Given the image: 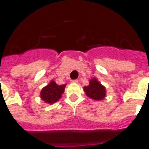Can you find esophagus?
Wrapping results in <instances>:
<instances>
[{
	"instance_id": "1",
	"label": "esophagus",
	"mask_w": 149,
	"mask_h": 149,
	"mask_svg": "<svg viewBox=\"0 0 149 149\" xmlns=\"http://www.w3.org/2000/svg\"><path fill=\"white\" fill-rule=\"evenodd\" d=\"M71 82H72V83H77V82H78V80H77V79L71 80Z\"/></svg>"
}]
</instances>
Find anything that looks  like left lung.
<instances>
[{"mask_svg": "<svg viewBox=\"0 0 149 149\" xmlns=\"http://www.w3.org/2000/svg\"><path fill=\"white\" fill-rule=\"evenodd\" d=\"M84 91L86 96L94 100H103L107 96L105 86L101 85L95 77H93L89 81V85L84 87Z\"/></svg>", "mask_w": 149, "mask_h": 149, "instance_id": "1", "label": "left lung"}]
</instances>
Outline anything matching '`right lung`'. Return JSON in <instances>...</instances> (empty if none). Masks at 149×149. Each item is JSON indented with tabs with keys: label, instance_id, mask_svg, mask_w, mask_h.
Masks as SVG:
<instances>
[{
	"label": "right lung",
	"instance_id": "1",
	"mask_svg": "<svg viewBox=\"0 0 149 149\" xmlns=\"http://www.w3.org/2000/svg\"><path fill=\"white\" fill-rule=\"evenodd\" d=\"M66 84L57 85L54 80H52L46 86L42 88L40 91V98L42 101L48 104L56 103L61 98L62 94L64 92Z\"/></svg>",
	"mask_w": 149,
	"mask_h": 149
}]
</instances>
